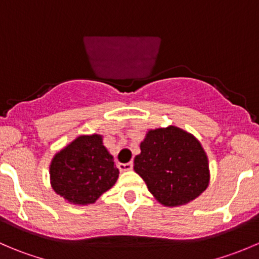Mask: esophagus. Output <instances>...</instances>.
<instances>
[{"instance_id":"34e87169","label":"esophagus","mask_w":259,"mask_h":259,"mask_svg":"<svg viewBox=\"0 0 259 259\" xmlns=\"http://www.w3.org/2000/svg\"><path fill=\"white\" fill-rule=\"evenodd\" d=\"M119 169L120 171H129L133 169V163H125V164H119Z\"/></svg>"}]
</instances>
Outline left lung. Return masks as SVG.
Segmentation results:
<instances>
[{"label": "left lung", "instance_id": "left-lung-1", "mask_svg": "<svg viewBox=\"0 0 259 259\" xmlns=\"http://www.w3.org/2000/svg\"><path fill=\"white\" fill-rule=\"evenodd\" d=\"M134 170L164 207L188 204L210 182L209 161L199 140L174 125L146 132Z\"/></svg>", "mask_w": 259, "mask_h": 259}]
</instances>
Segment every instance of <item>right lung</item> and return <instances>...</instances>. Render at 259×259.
<instances>
[{
    "instance_id": "obj_1",
    "label": "right lung",
    "mask_w": 259,
    "mask_h": 259,
    "mask_svg": "<svg viewBox=\"0 0 259 259\" xmlns=\"http://www.w3.org/2000/svg\"><path fill=\"white\" fill-rule=\"evenodd\" d=\"M117 178L119 169L100 134L79 135L57 151L50 163L51 188L74 205L95 203Z\"/></svg>"
}]
</instances>
